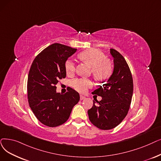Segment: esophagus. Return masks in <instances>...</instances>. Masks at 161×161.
Returning <instances> with one entry per match:
<instances>
[{"instance_id": "obj_1", "label": "esophagus", "mask_w": 161, "mask_h": 161, "mask_svg": "<svg viewBox=\"0 0 161 161\" xmlns=\"http://www.w3.org/2000/svg\"><path fill=\"white\" fill-rule=\"evenodd\" d=\"M86 99V97L83 96V95H80V100H81V101H82V100H83V99Z\"/></svg>"}]
</instances>
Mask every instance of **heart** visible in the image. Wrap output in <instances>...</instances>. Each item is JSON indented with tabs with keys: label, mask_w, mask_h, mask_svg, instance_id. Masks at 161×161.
I'll return each instance as SVG.
<instances>
[{
	"label": "heart",
	"mask_w": 161,
	"mask_h": 161,
	"mask_svg": "<svg viewBox=\"0 0 161 161\" xmlns=\"http://www.w3.org/2000/svg\"><path fill=\"white\" fill-rule=\"evenodd\" d=\"M80 59L92 67V73L99 80L108 78L113 72V65L106 59L105 55L99 51L89 50L82 52L80 54ZM65 69L68 75L72 76L76 71L75 63L69 59L65 63ZM72 87L81 93H84L93 86V81L89 78H81L72 81Z\"/></svg>",
	"instance_id": "heart-1"
}]
</instances>
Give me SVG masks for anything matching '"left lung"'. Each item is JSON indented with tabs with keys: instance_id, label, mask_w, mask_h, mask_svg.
I'll list each match as a JSON object with an SVG mask.
<instances>
[{
	"instance_id": "8db88e82",
	"label": "left lung",
	"mask_w": 161,
	"mask_h": 161,
	"mask_svg": "<svg viewBox=\"0 0 161 161\" xmlns=\"http://www.w3.org/2000/svg\"><path fill=\"white\" fill-rule=\"evenodd\" d=\"M114 58V71L108 80L95 90L92 94L102 97L88 110L89 120L98 128L103 130L116 127L126 116L133 95V78L130 69L123 56L110 48Z\"/></svg>"
}]
</instances>
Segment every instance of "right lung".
<instances>
[{
  "label": "right lung",
  "mask_w": 161,
  "mask_h": 161,
  "mask_svg": "<svg viewBox=\"0 0 161 161\" xmlns=\"http://www.w3.org/2000/svg\"><path fill=\"white\" fill-rule=\"evenodd\" d=\"M76 50L54 43L37 54L31 64L27 83L29 105L39 121L47 126L65 123L80 101L79 93L70 87L64 94L56 92V85L66 78V61Z\"/></svg>",
  "instance_id": "add662e5"
}]
</instances>
